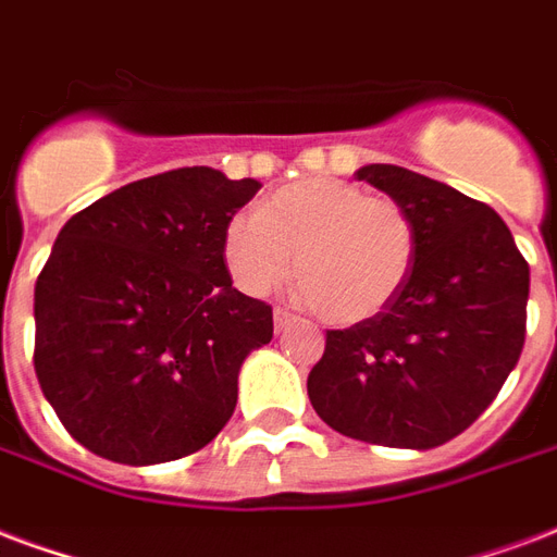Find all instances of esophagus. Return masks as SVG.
<instances>
[{"mask_svg": "<svg viewBox=\"0 0 557 557\" xmlns=\"http://www.w3.org/2000/svg\"><path fill=\"white\" fill-rule=\"evenodd\" d=\"M290 320H294V317H290V313L284 311V308H275V311H273L275 332H284V329H287V325H290Z\"/></svg>", "mask_w": 557, "mask_h": 557, "instance_id": "1", "label": "esophagus"}]
</instances>
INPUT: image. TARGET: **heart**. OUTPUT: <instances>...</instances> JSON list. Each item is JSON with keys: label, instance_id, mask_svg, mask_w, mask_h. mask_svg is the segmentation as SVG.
<instances>
[{"label": "heart", "instance_id": "obj_1", "mask_svg": "<svg viewBox=\"0 0 557 557\" xmlns=\"http://www.w3.org/2000/svg\"><path fill=\"white\" fill-rule=\"evenodd\" d=\"M294 255L299 299L325 323L355 325L403 294L417 261V225L396 199L311 178L263 199L255 214L234 216L223 234L225 267L249 296L278 287Z\"/></svg>", "mask_w": 557, "mask_h": 557}]
</instances>
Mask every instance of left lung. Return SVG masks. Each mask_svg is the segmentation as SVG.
<instances>
[{
    "mask_svg": "<svg viewBox=\"0 0 557 557\" xmlns=\"http://www.w3.org/2000/svg\"><path fill=\"white\" fill-rule=\"evenodd\" d=\"M355 175L413 216L417 261L379 317L325 334L308 396L352 441L434 449L482 417L520 361L529 263L491 205L405 166Z\"/></svg>",
    "mask_w": 557,
    "mask_h": 557,
    "instance_id": "left-lung-1",
    "label": "left lung"
}]
</instances>
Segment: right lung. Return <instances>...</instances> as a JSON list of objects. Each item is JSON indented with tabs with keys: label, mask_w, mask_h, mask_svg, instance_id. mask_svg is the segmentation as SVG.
Masks as SVG:
<instances>
[{
	"label": "right lung",
	"mask_w": 557,
	"mask_h": 557,
	"mask_svg": "<svg viewBox=\"0 0 557 557\" xmlns=\"http://www.w3.org/2000/svg\"><path fill=\"white\" fill-rule=\"evenodd\" d=\"M258 190L182 166L66 220L35 284V373L85 449L149 467L223 432L246 355L273 341V308L232 287L223 258Z\"/></svg>",
	"instance_id": "right-lung-1"
}]
</instances>
